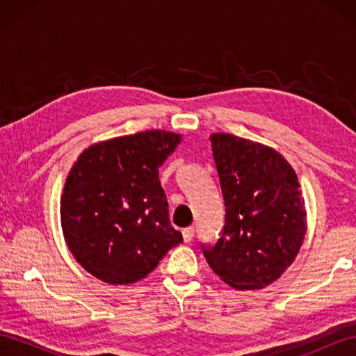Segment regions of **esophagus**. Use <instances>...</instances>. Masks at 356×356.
I'll return each instance as SVG.
<instances>
[{"mask_svg": "<svg viewBox=\"0 0 356 356\" xmlns=\"http://www.w3.org/2000/svg\"><path fill=\"white\" fill-rule=\"evenodd\" d=\"M182 237H184L185 243H190V241H191L193 237H194V228H193V226H190V228H185V229L182 231Z\"/></svg>", "mask_w": 356, "mask_h": 356, "instance_id": "1", "label": "esophagus"}]
</instances>
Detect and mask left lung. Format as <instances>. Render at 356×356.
Segmentation results:
<instances>
[{"instance_id": "left-lung-1", "label": "left lung", "mask_w": 356, "mask_h": 356, "mask_svg": "<svg viewBox=\"0 0 356 356\" xmlns=\"http://www.w3.org/2000/svg\"><path fill=\"white\" fill-rule=\"evenodd\" d=\"M225 200V226L203 255L237 291L274 283L297 257L307 231L305 199L291 163L268 145L229 133L211 134Z\"/></svg>"}]
</instances>
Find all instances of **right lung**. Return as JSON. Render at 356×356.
I'll return each instance as SVG.
<instances>
[{
  "label": "right lung",
  "instance_id": "obj_1",
  "mask_svg": "<svg viewBox=\"0 0 356 356\" xmlns=\"http://www.w3.org/2000/svg\"><path fill=\"white\" fill-rule=\"evenodd\" d=\"M182 136L148 130L82 151L61 195V226L74 259L108 284L145 278L182 234L170 223L159 168Z\"/></svg>",
  "mask_w": 356,
  "mask_h": 356
}]
</instances>
